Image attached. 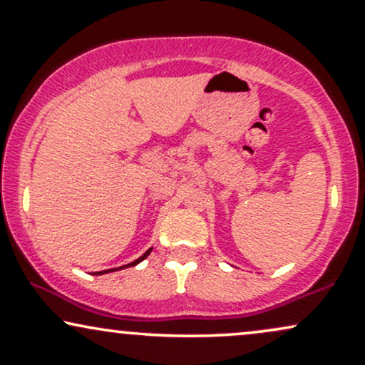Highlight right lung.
Listing matches in <instances>:
<instances>
[{
  "label": "right lung",
  "mask_w": 365,
  "mask_h": 365,
  "mask_svg": "<svg viewBox=\"0 0 365 365\" xmlns=\"http://www.w3.org/2000/svg\"><path fill=\"white\" fill-rule=\"evenodd\" d=\"M150 250H153V249H149V250H148V252H145V254H142L139 259H135V261H133V262H130V264H125V266H121V267H118V269H123V267H130V266H135V264H139V262H142V261H144V259H145V257H148V255L150 254ZM111 271H116V267H115V269H106V271H99V273H94V274H104V273H111Z\"/></svg>",
  "instance_id": "add662e5"
}]
</instances>
